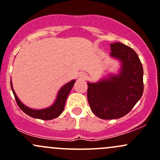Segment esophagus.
Listing matches in <instances>:
<instances>
[{"label":"esophagus","mask_w":160,"mask_h":160,"mask_svg":"<svg viewBox=\"0 0 160 160\" xmlns=\"http://www.w3.org/2000/svg\"><path fill=\"white\" fill-rule=\"evenodd\" d=\"M80 76H81V77H83V78H85V77H87V75H86V74H85V73L81 74V75H80Z\"/></svg>","instance_id":"34e87169"}]
</instances>
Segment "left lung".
Instances as JSON below:
<instances>
[{"label": "left lung", "instance_id": "left-lung-1", "mask_svg": "<svg viewBox=\"0 0 160 160\" xmlns=\"http://www.w3.org/2000/svg\"><path fill=\"white\" fill-rule=\"evenodd\" d=\"M111 56L122 62L118 76L97 83H88L92 112L101 119H117L130 112L142 96L143 68L137 53L121 42L111 45Z\"/></svg>", "mask_w": 160, "mask_h": 160}]
</instances>
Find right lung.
<instances>
[{
	"instance_id": "add662e5",
	"label": "right lung",
	"mask_w": 160,
	"mask_h": 160,
	"mask_svg": "<svg viewBox=\"0 0 160 160\" xmlns=\"http://www.w3.org/2000/svg\"><path fill=\"white\" fill-rule=\"evenodd\" d=\"M74 83H75V80H72L70 83L64 85V86L61 88L60 90H59V93H58L57 98H56V102L53 104V105H52L51 107L48 108L46 109H42V110H33V109H31L29 108L24 105V104L19 101L18 97L16 96L15 93H14V90H13L12 88L11 82V89H12L13 93H14L15 101L16 102H17V104L18 105V107L20 108L21 110L23 111V112H25V114L29 115L30 117L34 118L42 119V120H51V119L57 118L58 116L60 115L61 113L63 111L64 107H65L66 101H67V97H68L69 93H70L71 89H72V87H73Z\"/></svg>"
}]
</instances>
